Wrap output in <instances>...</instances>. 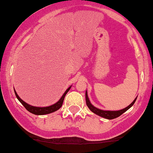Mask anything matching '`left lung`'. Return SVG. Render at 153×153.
I'll use <instances>...</instances> for the list:
<instances>
[{
    "mask_svg": "<svg viewBox=\"0 0 153 153\" xmlns=\"http://www.w3.org/2000/svg\"><path fill=\"white\" fill-rule=\"evenodd\" d=\"M85 98H86L87 106H88V108H89L90 111H93L94 114H97V115L101 117L106 118V119H108V120H112V119H114V118L118 117L120 116L121 114H123L125 111H126L128 109H129L134 104L137 97H136L135 99L134 100V101H133L131 104L128 105L127 107L124 108V109L121 110H118V111H108V110H102V109H98V108H96V106H94L91 103H90L89 98H88V91H87V90L86 92H85Z\"/></svg>",
    "mask_w": 153,
    "mask_h": 153,
    "instance_id": "8db88e82",
    "label": "left lung"
}]
</instances>
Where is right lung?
<instances>
[{
	"label": "right lung",
	"instance_id": "add662e5",
	"mask_svg": "<svg viewBox=\"0 0 153 153\" xmlns=\"http://www.w3.org/2000/svg\"><path fill=\"white\" fill-rule=\"evenodd\" d=\"M71 88V86H70L68 89L65 90V93H63V95L61 96V98H60V100H59L57 102L54 103V104L51 105V106H45V107H39V106H31V105L28 104V103L25 102L24 101H22V100L19 98L15 90H14V93H15L16 97H17V99L19 100V102L23 105L27 111H30V112L32 113V114H36V115H43V114H50V113L54 112V111H57V110H58L60 107H61L64 101V98H65V95L67 94V93L69 91Z\"/></svg>",
	"mask_w": 153,
	"mask_h": 153
}]
</instances>
